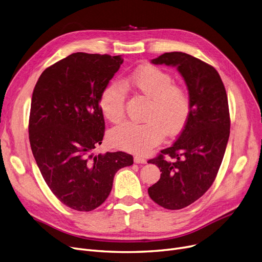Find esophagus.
<instances>
[{
    "label": "esophagus",
    "instance_id": "1",
    "mask_svg": "<svg viewBox=\"0 0 262 262\" xmlns=\"http://www.w3.org/2000/svg\"><path fill=\"white\" fill-rule=\"evenodd\" d=\"M134 161L136 163H146V159L144 157H142V156H135Z\"/></svg>",
    "mask_w": 262,
    "mask_h": 262
}]
</instances>
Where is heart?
Listing matches in <instances>:
<instances>
[{
    "mask_svg": "<svg viewBox=\"0 0 262 262\" xmlns=\"http://www.w3.org/2000/svg\"><path fill=\"white\" fill-rule=\"evenodd\" d=\"M170 73L155 66L136 69L122 85L112 81L102 91L100 108L104 117L113 123L124 118L125 90L123 87L147 99L143 123H124L109 133L115 146L135 153H146L158 145L166 135L180 134L191 114L189 91L183 85L172 82Z\"/></svg>",
    "mask_w": 262,
    "mask_h": 262,
    "instance_id": "b5f03b06",
    "label": "heart"
}]
</instances>
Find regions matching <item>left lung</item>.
<instances>
[{
	"label": "left lung",
	"mask_w": 262,
	"mask_h": 262,
	"mask_svg": "<svg viewBox=\"0 0 262 262\" xmlns=\"http://www.w3.org/2000/svg\"><path fill=\"white\" fill-rule=\"evenodd\" d=\"M150 62L176 67L191 99V114L177 140L147 161L161 172L147 190L149 198L177 210L199 200L215 180L229 138L227 94L215 69L189 54L164 53Z\"/></svg>",
	"instance_id": "obj_1"
}]
</instances>
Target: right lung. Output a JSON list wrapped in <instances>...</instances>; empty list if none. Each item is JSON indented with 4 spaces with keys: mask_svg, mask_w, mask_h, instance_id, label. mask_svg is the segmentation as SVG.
I'll list each match as a JSON object with an SVG mask.
<instances>
[{
    "mask_svg": "<svg viewBox=\"0 0 262 262\" xmlns=\"http://www.w3.org/2000/svg\"><path fill=\"white\" fill-rule=\"evenodd\" d=\"M122 63L120 55L73 53L47 68L33 92V155L53 194L77 211L98 208L118 170L134 162L124 152L93 153L105 132L100 96Z\"/></svg>",
    "mask_w": 262,
    "mask_h": 262,
    "instance_id": "1",
    "label": "right lung"
}]
</instances>
